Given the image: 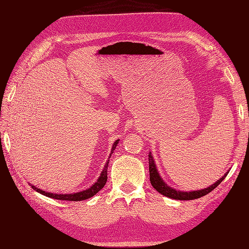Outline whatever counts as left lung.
<instances>
[{
    "mask_svg": "<svg viewBox=\"0 0 249 249\" xmlns=\"http://www.w3.org/2000/svg\"><path fill=\"white\" fill-rule=\"evenodd\" d=\"M149 172H150L151 184H152V187L157 190L158 192H160V194H163V196L167 197L174 198V199H180V201H189V199H196V198H199L204 196H206V194H208L209 192H212L213 189L217 188L228 175V173L225 174V176H222L217 182L212 184L211 187H208L206 189L198 190V191L182 192V191H177V190L170 188L164 182V180L160 177L159 172L157 170V166H155L154 164V160L152 158V155H151V153L149 154Z\"/></svg>",
    "mask_w": 249,
    "mask_h": 249,
    "instance_id": "left-lung-1",
    "label": "left lung"
}]
</instances>
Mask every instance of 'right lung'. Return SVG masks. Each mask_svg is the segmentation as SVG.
Returning a JSON list of instances; mask_svg holds the SVG:
<instances>
[{"label": "right lung", "mask_w": 249, "mask_h": 249, "mask_svg": "<svg viewBox=\"0 0 249 249\" xmlns=\"http://www.w3.org/2000/svg\"><path fill=\"white\" fill-rule=\"evenodd\" d=\"M119 143V140H115V142L113 143V147H112V151H111V154L113 153V151L115 150L116 144ZM111 154H110V158H111ZM109 158V159H110ZM108 165H109V160L107 162V164L105 165V168L104 170L101 172V175L99 179L97 180V182H95L92 186L85 190V191H82V192H77V193H73V194H55V193H48L43 191V190L37 189L36 187L31 186L33 190H36V192L43 194V196H46L48 197H52V198H56V199H62V201H83V199H87V198H90L91 196H94L95 194L98 193L100 190L105 187V184L107 182V179H108Z\"/></svg>", "instance_id": "1"}]
</instances>
